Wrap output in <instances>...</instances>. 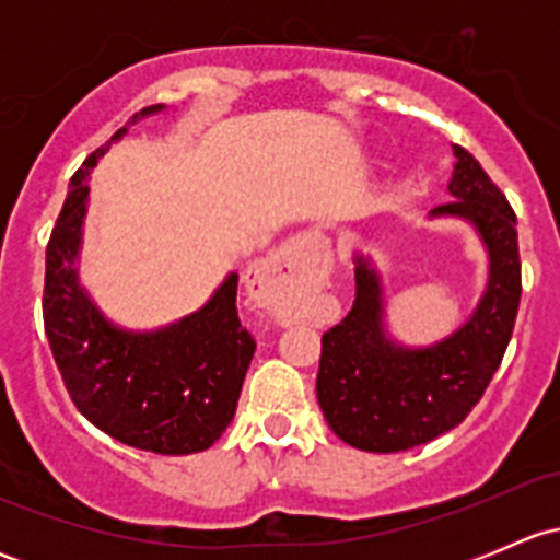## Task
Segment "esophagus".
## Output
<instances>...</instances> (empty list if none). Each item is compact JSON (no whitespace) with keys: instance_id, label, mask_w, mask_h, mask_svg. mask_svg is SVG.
I'll list each match as a JSON object with an SVG mask.
<instances>
[{"instance_id":"1","label":"esophagus","mask_w":560,"mask_h":560,"mask_svg":"<svg viewBox=\"0 0 560 560\" xmlns=\"http://www.w3.org/2000/svg\"><path fill=\"white\" fill-rule=\"evenodd\" d=\"M325 244V238H322L319 233H301L295 235V238L287 241L284 246L279 248V252L273 254V257L268 259V265H265V270H276V273H298V270L303 268V257H306V248L312 246H319ZM252 284H259V290H265V273H254Z\"/></svg>"}]
</instances>
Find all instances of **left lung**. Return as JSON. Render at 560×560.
<instances>
[{
    "instance_id": "obj_1",
    "label": "left lung",
    "mask_w": 560,
    "mask_h": 560,
    "mask_svg": "<svg viewBox=\"0 0 560 560\" xmlns=\"http://www.w3.org/2000/svg\"><path fill=\"white\" fill-rule=\"evenodd\" d=\"M453 202L428 219L471 224L488 254L477 306L457 330L428 347L395 341L385 319V287L369 254H354L352 312L322 336L316 398L341 442L365 453H400L453 431L479 404L515 327L521 306L517 219L477 160L453 145Z\"/></svg>"
}]
</instances>
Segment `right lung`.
<instances>
[{"mask_svg":"<svg viewBox=\"0 0 560 560\" xmlns=\"http://www.w3.org/2000/svg\"><path fill=\"white\" fill-rule=\"evenodd\" d=\"M162 110L165 105L135 113L70 178L45 248L43 319L67 393L92 425L145 453L191 455L233 422L257 349L235 308L238 273L230 270L197 312L154 330L110 322L81 284L89 175L132 124Z\"/></svg>","mask_w":560,"mask_h":560,"instance_id":"1","label":"right lung"}]
</instances>
